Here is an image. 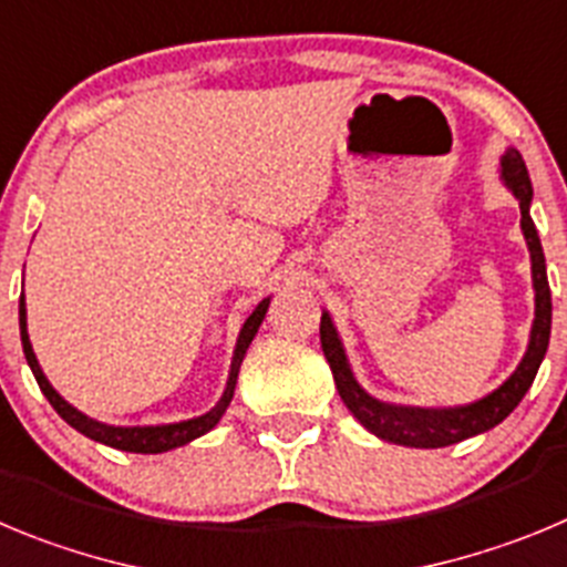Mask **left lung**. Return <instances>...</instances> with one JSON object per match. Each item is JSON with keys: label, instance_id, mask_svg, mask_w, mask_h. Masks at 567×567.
<instances>
[{"label": "left lung", "instance_id": "1", "mask_svg": "<svg viewBox=\"0 0 567 567\" xmlns=\"http://www.w3.org/2000/svg\"><path fill=\"white\" fill-rule=\"evenodd\" d=\"M503 179L512 188V194L520 199L523 213V236L528 241V252H532V278L534 292H537V309H534V326H532V342L517 365V371L503 382L497 391L489 396L477 399V402L464 404V408H444V410H424V408H399V404H385L379 399L368 396L360 385H357L354 373L348 368L346 351L340 346L331 318L323 311L320 318V346L329 360L331 373H334V385L340 391V399L346 408L354 413L357 422L365 430H371L379 439L393 441L402 446H419V450H435V446H450L458 441L470 439V435L486 433L495 424H501L508 413H512L526 391L532 388L537 368L543 362L545 351H548V337H551V287H548V275H545V256L543 244H539L537 227H534L532 216H528V205H532V179H528V168L523 163L520 152L508 148L503 157Z\"/></svg>", "mask_w": 567, "mask_h": 567}]
</instances>
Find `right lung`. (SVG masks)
<instances>
[{
  "mask_svg": "<svg viewBox=\"0 0 567 567\" xmlns=\"http://www.w3.org/2000/svg\"><path fill=\"white\" fill-rule=\"evenodd\" d=\"M267 306L269 300H261L256 306V311L249 315L247 323H244L241 334H238L236 342V354H233V365H230V379H227V388H225V396L219 399V404L213 410H207L205 415H196V419H188V422H176V424H157V427H112V424H101L90 415H83L81 410H75L72 404H66L59 393L53 391V385L47 382V377L41 373L39 360L33 354V346H30V337H28V309H24V292L19 298V329H22V348H24V357H28V365L33 371L35 382H39L41 393L47 396V402L53 404L55 413L64 419L70 427H75L78 433H83L86 439L92 441H101V444L114 446V450H123V453H165V450H174V446L188 444V441L199 439L205 435L207 430H213L219 424L221 413L227 410L230 404L233 391H236V379H238V368H241L244 354H247L249 342L256 337L258 326H261L264 315H267Z\"/></svg>",
  "mask_w": 567,
  "mask_h": 567,
  "instance_id": "add662e5",
  "label": "right lung"
}]
</instances>
